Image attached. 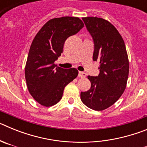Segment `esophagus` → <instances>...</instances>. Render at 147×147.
Wrapping results in <instances>:
<instances>
[{"mask_svg": "<svg viewBox=\"0 0 147 147\" xmlns=\"http://www.w3.org/2000/svg\"><path fill=\"white\" fill-rule=\"evenodd\" d=\"M79 76L81 78H85L86 76V74L85 72H82V71H80L79 72Z\"/></svg>", "mask_w": 147, "mask_h": 147, "instance_id": "34e87169", "label": "esophagus"}]
</instances>
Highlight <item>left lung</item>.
Instances as JSON below:
<instances>
[{"label": "left lung", "instance_id": "8db88e82", "mask_svg": "<svg viewBox=\"0 0 147 147\" xmlns=\"http://www.w3.org/2000/svg\"><path fill=\"white\" fill-rule=\"evenodd\" d=\"M94 42L93 61H98V76H88L91 87L82 92L83 103L92 110L102 111L121 96L127 86L129 64L125 43L113 24L103 18H82Z\"/></svg>", "mask_w": 147, "mask_h": 147}]
</instances>
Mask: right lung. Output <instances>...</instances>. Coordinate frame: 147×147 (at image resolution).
<instances>
[{
	"mask_svg": "<svg viewBox=\"0 0 147 147\" xmlns=\"http://www.w3.org/2000/svg\"><path fill=\"white\" fill-rule=\"evenodd\" d=\"M84 23L79 18L51 19L34 38L25 67L28 92L40 105L51 107L60 101L66 85L78 76L76 68L64 69L54 64L63 51L66 39L76 34Z\"/></svg>",
	"mask_w": 147,
	"mask_h": 147,
	"instance_id": "right-lung-1",
	"label": "right lung"
}]
</instances>
